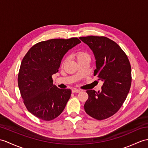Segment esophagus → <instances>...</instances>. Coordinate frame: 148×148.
<instances>
[{"label": "esophagus", "mask_w": 148, "mask_h": 148, "mask_svg": "<svg viewBox=\"0 0 148 148\" xmlns=\"http://www.w3.org/2000/svg\"><path fill=\"white\" fill-rule=\"evenodd\" d=\"M81 91L79 90H77V89H73V90H72V92H73V93H75V92H76V93H77V92H79Z\"/></svg>", "instance_id": "esophagus-1"}]
</instances>
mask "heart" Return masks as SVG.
<instances>
[{"mask_svg":"<svg viewBox=\"0 0 148 148\" xmlns=\"http://www.w3.org/2000/svg\"><path fill=\"white\" fill-rule=\"evenodd\" d=\"M75 57H76L77 60H79L80 59H82V58H83L90 57V56H89L88 53L85 52V51H78V52H77L76 54H75ZM64 62H65V60H64Z\"/></svg>","mask_w":148,"mask_h":148,"instance_id":"1","label":"heart"}]
</instances>
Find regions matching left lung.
Masks as SVG:
<instances>
[{"label": "left lung", "instance_id": "1", "mask_svg": "<svg viewBox=\"0 0 148 148\" xmlns=\"http://www.w3.org/2000/svg\"><path fill=\"white\" fill-rule=\"evenodd\" d=\"M80 40L93 52L97 69L94 75L103 81L101 91L87 90L85 112L98 121L110 117L121 108L131 86V67L119 45L105 36H89Z\"/></svg>", "mask_w": 148, "mask_h": 148}]
</instances>
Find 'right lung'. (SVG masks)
Masks as SVG:
<instances>
[{
    "label": "right lung",
    "instance_id": "add662e5",
    "mask_svg": "<svg viewBox=\"0 0 148 148\" xmlns=\"http://www.w3.org/2000/svg\"><path fill=\"white\" fill-rule=\"evenodd\" d=\"M77 38L51 39L33 45L21 64L18 82L27 110L45 121L57 118L69 99L71 90L53 84L52 75L58 71L69 50L80 43Z\"/></svg>",
    "mask_w": 148,
    "mask_h": 148
}]
</instances>
